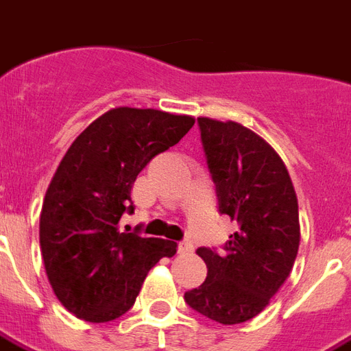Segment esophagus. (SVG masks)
I'll list each match as a JSON object with an SVG mask.
<instances>
[{
	"mask_svg": "<svg viewBox=\"0 0 351 351\" xmlns=\"http://www.w3.org/2000/svg\"><path fill=\"white\" fill-rule=\"evenodd\" d=\"M178 252L180 254H189V252H193V243H191V240H184L178 243Z\"/></svg>",
	"mask_w": 351,
	"mask_h": 351,
	"instance_id": "esophagus-1",
	"label": "esophagus"
}]
</instances>
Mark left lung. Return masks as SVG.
Instances as JSON below:
<instances>
[{
    "instance_id": "obj_1",
    "label": "left lung",
    "mask_w": 351,
    "mask_h": 351,
    "mask_svg": "<svg viewBox=\"0 0 351 351\" xmlns=\"http://www.w3.org/2000/svg\"><path fill=\"white\" fill-rule=\"evenodd\" d=\"M218 207L238 223L223 250L200 247L207 278L185 303L221 324L256 317L281 289L299 249L298 196L281 156L238 122L198 117Z\"/></svg>"
}]
</instances>
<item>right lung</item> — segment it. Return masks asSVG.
<instances>
[{
  "instance_id": "obj_1",
  "label": "right lung",
  "mask_w": 351,
  "mask_h": 351,
  "mask_svg": "<svg viewBox=\"0 0 351 351\" xmlns=\"http://www.w3.org/2000/svg\"><path fill=\"white\" fill-rule=\"evenodd\" d=\"M195 126L189 115L113 108L90 124L62 156L39 218L48 281L75 317L108 323L133 306L147 272L176 254V243L121 232L133 213L131 187L162 151Z\"/></svg>"
}]
</instances>
